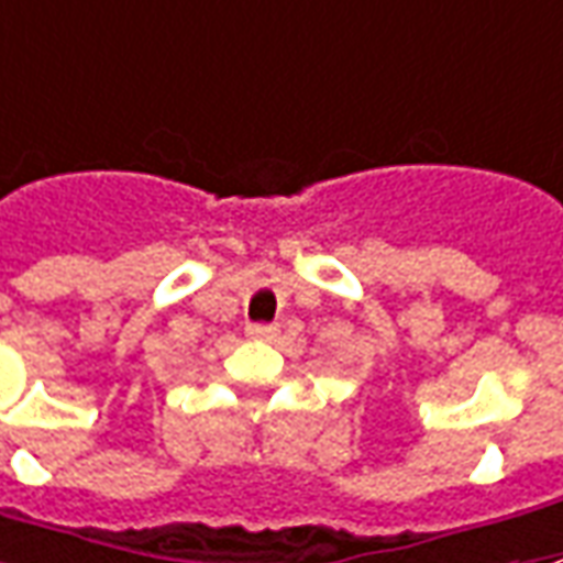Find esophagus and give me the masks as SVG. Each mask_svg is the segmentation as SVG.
Wrapping results in <instances>:
<instances>
[{
  "instance_id": "obj_1",
  "label": "esophagus",
  "mask_w": 563,
  "mask_h": 563,
  "mask_svg": "<svg viewBox=\"0 0 563 563\" xmlns=\"http://www.w3.org/2000/svg\"><path fill=\"white\" fill-rule=\"evenodd\" d=\"M246 335L255 339V342H274L277 339V327H271V323H252Z\"/></svg>"
}]
</instances>
